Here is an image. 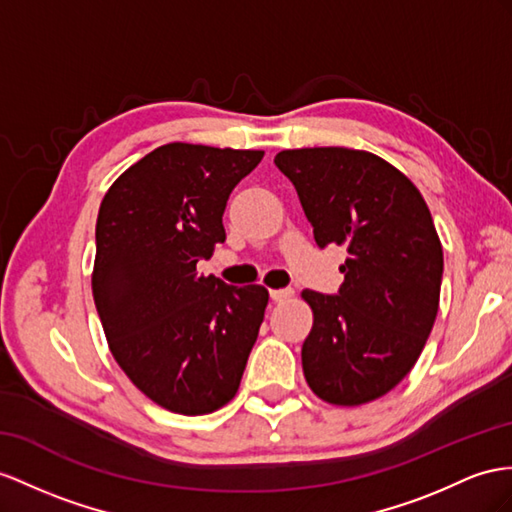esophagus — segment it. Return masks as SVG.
Instances as JSON below:
<instances>
[{"instance_id":"1","label":"esophagus","mask_w":512,"mask_h":512,"mask_svg":"<svg viewBox=\"0 0 512 512\" xmlns=\"http://www.w3.org/2000/svg\"><path fill=\"white\" fill-rule=\"evenodd\" d=\"M294 296V290H290V287H285V290H270V298L274 300V303H283V300L292 298Z\"/></svg>"}]
</instances>
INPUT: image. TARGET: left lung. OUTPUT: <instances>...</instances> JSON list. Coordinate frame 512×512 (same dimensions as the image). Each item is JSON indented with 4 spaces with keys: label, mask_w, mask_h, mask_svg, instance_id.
I'll use <instances>...</instances> for the list:
<instances>
[{
    "label": "left lung",
    "mask_w": 512,
    "mask_h": 512,
    "mask_svg": "<svg viewBox=\"0 0 512 512\" xmlns=\"http://www.w3.org/2000/svg\"><path fill=\"white\" fill-rule=\"evenodd\" d=\"M318 246H346L337 296L303 290L313 326L303 344L311 391L335 406L385 396L413 370L439 311L443 248L424 196L396 166L346 147L285 149Z\"/></svg>",
    "instance_id": "left-lung-1"
}]
</instances>
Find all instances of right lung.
I'll list each match as a JSON object with an SVG mask.
<instances>
[{
    "label": "right lung",
    "instance_id": "add662e5",
    "mask_svg": "<svg viewBox=\"0 0 512 512\" xmlns=\"http://www.w3.org/2000/svg\"><path fill=\"white\" fill-rule=\"evenodd\" d=\"M264 151L168 142L131 164L97 216L93 298L116 363L144 396L207 415L238 393L264 322V285L196 272L225 242L231 190Z\"/></svg>",
    "mask_w": 512,
    "mask_h": 512
}]
</instances>
